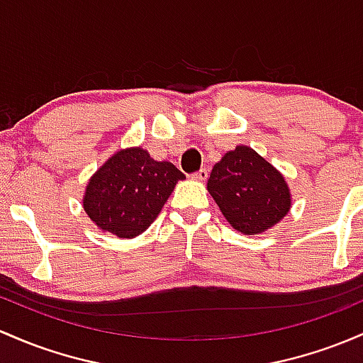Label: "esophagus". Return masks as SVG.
Instances as JSON below:
<instances>
[{
    "instance_id": "obj_1",
    "label": "esophagus",
    "mask_w": 363,
    "mask_h": 363,
    "mask_svg": "<svg viewBox=\"0 0 363 363\" xmlns=\"http://www.w3.org/2000/svg\"><path fill=\"white\" fill-rule=\"evenodd\" d=\"M191 177L194 179V181H206V177H208V170L206 169H200L198 172H194Z\"/></svg>"
}]
</instances>
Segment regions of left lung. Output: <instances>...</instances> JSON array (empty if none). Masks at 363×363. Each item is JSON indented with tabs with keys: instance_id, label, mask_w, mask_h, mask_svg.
Masks as SVG:
<instances>
[{
	"instance_id": "obj_1",
	"label": "left lung",
	"mask_w": 363,
	"mask_h": 363,
	"mask_svg": "<svg viewBox=\"0 0 363 363\" xmlns=\"http://www.w3.org/2000/svg\"><path fill=\"white\" fill-rule=\"evenodd\" d=\"M206 188L227 222L248 236L276 225L291 208L286 179L250 146L227 151Z\"/></svg>"
}]
</instances>
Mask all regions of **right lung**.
Here are the masks:
<instances>
[{
  "instance_id": "right-lung-1",
  "label": "right lung",
  "mask_w": 363,
  "mask_h": 363,
  "mask_svg": "<svg viewBox=\"0 0 363 363\" xmlns=\"http://www.w3.org/2000/svg\"><path fill=\"white\" fill-rule=\"evenodd\" d=\"M182 179L174 163L153 160L143 148H125L89 179L82 205L103 233L130 240L153 224Z\"/></svg>"
}]
</instances>
